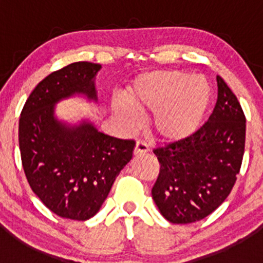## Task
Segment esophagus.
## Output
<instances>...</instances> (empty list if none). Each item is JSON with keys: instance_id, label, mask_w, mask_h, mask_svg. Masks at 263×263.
<instances>
[{"instance_id": "34e87169", "label": "esophagus", "mask_w": 263, "mask_h": 263, "mask_svg": "<svg viewBox=\"0 0 263 263\" xmlns=\"http://www.w3.org/2000/svg\"><path fill=\"white\" fill-rule=\"evenodd\" d=\"M148 151V146L145 142L142 141H137L136 142V146H135V150H134V154L135 155H141V154H145Z\"/></svg>"}]
</instances>
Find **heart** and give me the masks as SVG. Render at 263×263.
<instances>
[{"label": "heart", "instance_id": "1", "mask_svg": "<svg viewBox=\"0 0 263 263\" xmlns=\"http://www.w3.org/2000/svg\"><path fill=\"white\" fill-rule=\"evenodd\" d=\"M128 104L112 103L113 112L129 129H136L140 117L151 115V132L164 142L192 136L200 127L209 104L210 90L197 76L179 70H159L141 73L127 87Z\"/></svg>", "mask_w": 263, "mask_h": 263}]
</instances>
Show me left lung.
<instances>
[{
	"instance_id": "left-lung-1",
	"label": "left lung",
	"mask_w": 263,
	"mask_h": 263,
	"mask_svg": "<svg viewBox=\"0 0 263 263\" xmlns=\"http://www.w3.org/2000/svg\"><path fill=\"white\" fill-rule=\"evenodd\" d=\"M213 115L187 139L154 150L160 163L151 190L160 214L173 224H191L214 213L229 196L242 165L246 117L237 97L216 76Z\"/></svg>"
}]
</instances>
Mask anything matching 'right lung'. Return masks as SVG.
I'll return each mask as SVG.
<instances>
[{
  "mask_svg": "<svg viewBox=\"0 0 263 263\" xmlns=\"http://www.w3.org/2000/svg\"><path fill=\"white\" fill-rule=\"evenodd\" d=\"M102 65L73 62L43 79L31 91L18 122V145L26 179L52 213L85 221L100 210L135 141L100 132L89 117L60 118L55 105L71 98L98 103Z\"/></svg>",
  "mask_w": 263,
  "mask_h": 263,
  "instance_id": "add662e5",
  "label": "right lung"
}]
</instances>
